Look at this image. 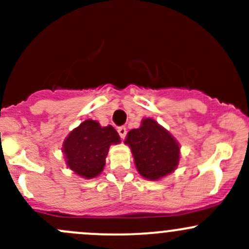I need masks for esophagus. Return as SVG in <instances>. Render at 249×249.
I'll list each match as a JSON object with an SVG mask.
<instances>
[{"mask_svg":"<svg viewBox=\"0 0 249 249\" xmlns=\"http://www.w3.org/2000/svg\"><path fill=\"white\" fill-rule=\"evenodd\" d=\"M118 134H119V136L122 137V139H124V137L126 136V127L125 126L118 127Z\"/></svg>","mask_w":249,"mask_h":249,"instance_id":"34e87169","label":"esophagus"}]
</instances>
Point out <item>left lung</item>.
Listing matches in <instances>:
<instances>
[{
  "instance_id": "obj_1",
  "label": "left lung",
  "mask_w": 249,
  "mask_h": 249,
  "mask_svg": "<svg viewBox=\"0 0 249 249\" xmlns=\"http://www.w3.org/2000/svg\"><path fill=\"white\" fill-rule=\"evenodd\" d=\"M125 144L131 148L137 171L147 179H160L178 166L179 144L152 118L143 119L139 129L130 130Z\"/></svg>"
}]
</instances>
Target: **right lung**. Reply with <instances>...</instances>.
Masks as SVG:
<instances>
[{
  "label": "right lung",
  "instance_id": "right-lung-1",
  "mask_svg": "<svg viewBox=\"0 0 249 249\" xmlns=\"http://www.w3.org/2000/svg\"><path fill=\"white\" fill-rule=\"evenodd\" d=\"M119 142V135L112 125L101 126L96 120L87 119L70 132L64 141L62 152L67 166L89 179L104 171L109 145Z\"/></svg>",
  "mask_w": 249,
  "mask_h": 249
}]
</instances>
